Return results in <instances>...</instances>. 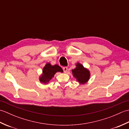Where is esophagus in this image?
<instances>
[{"instance_id": "1", "label": "esophagus", "mask_w": 129, "mask_h": 129, "mask_svg": "<svg viewBox=\"0 0 129 129\" xmlns=\"http://www.w3.org/2000/svg\"><path fill=\"white\" fill-rule=\"evenodd\" d=\"M63 70H64V72L65 73H66L68 72V68L67 67H65L63 68Z\"/></svg>"}]
</instances>
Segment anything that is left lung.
Listing matches in <instances>:
<instances>
[{
    "instance_id": "left-lung-1",
    "label": "left lung",
    "mask_w": 129,
    "mask_h": 129,
    "mask_svg": "<svg viewBox=\"0 0 129 129\" xmlns=\"http://www.w3.org/2000/svg\"><path fill=\"white\" fill-rule=\"evenodd\" d=\"M76 68L72 70L73 76L80 84L87 83L90 78V72L88 69L84 67L81 64L76 62Z\"/></svg>"
}]
</instances>
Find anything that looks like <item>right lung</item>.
Here are the masks:
<instances>
[{"label":"right lung","mask_w":129,"mask_h":129,"mask_svg":"<svg viewBox=\"0 0 129 129\" xmlns=\"http://www.w3.org/2000/svg\"><path fill=\"white\" fill-rule=\"evenodd\" d=\"M57 72L62 73V68L58 65H52L50 63H46L43 68L42 74L39 76L40 82L43 84H48Z\"/></svg>","instance_id":"add662e5"}]
</instances>
